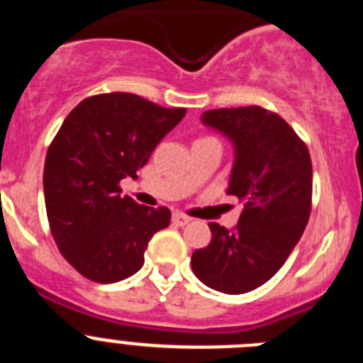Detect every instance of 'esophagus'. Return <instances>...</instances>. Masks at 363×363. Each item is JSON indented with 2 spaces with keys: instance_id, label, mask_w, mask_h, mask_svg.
<instances>
[{
  "instance_id": "1",
  "label": "esophagus",
  "mask_w": 363,
  "mask_h": 363,
  "mask_svg": "<svg viewBox=\"0 0 363 363\" xmlns=\"http://www.w3.org/2000/svg\"><path fill=\"white\" fill-rule=\"evenodd\" d=\"M189 221H191V218L185 216L184 213H178V211H176V213H172V223H174V225L184 227V225H187Z\"/></svg>"
}]
</instances>
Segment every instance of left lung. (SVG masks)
<instances>
[{
	"label": "left lung",
	"instance_id": "8db88e82",
	"mask_svg": "<svg viewBox=\"0 0 363 363\" xmlns=\"http://www.w3.org/2000/svg\"><path fill=\"white\" fill-rule=\"evenodd\" d=\"M201 123L233 143L227 192L243 201V211L230 230L209 223L213 238L194 251L192 271L214 291L249 293L277 274L309 221V150L284 118L258 105L205 111Z\"/></svg>",
	"mask_w": 363,
	"mask_h": 363
}]
</instances>
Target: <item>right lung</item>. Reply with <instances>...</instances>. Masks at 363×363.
<instances>
[{"label": "right lung", "instance_id": "add662e5", "mask_svg": "<svg viewBox=\"0 0 363 363\" xmlns=\"http://www.w3.org/2000/svg\"><path fill=\"white\" fill-rule=\"evenodd\" d=\"M185 112L108 92L83 99L57 130L45 158L47 218L63 258L89 280L114 284L133 277L154 233L171 223L167 207L121 196L120 182L138 178Z\"/></svg>", "mask_w": 363, "mask_h": 363}]
</instances>
